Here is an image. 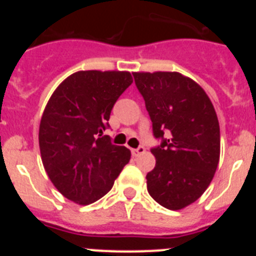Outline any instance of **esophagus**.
Here are the masks:
<instances>
[{"mask_svg": "<svg viewBox=\"0 0 256 256\" xmlns=\"http://www.w3.org/2000/svg\"><path fill=\"white\" fill-rule=\"evenodd\" d=\"M144 146H140V148H133L132 150V155L133 156H140V155H142V154L144 152Z\"/></svg>", "mask_w": 256, "mask_h": 256, "instance_id": "34e87169", "label": "esophagus"}]
</instances>
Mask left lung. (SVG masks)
Instances as JSON below:
<instances>
[{
    "label": "left lung",
    "mask_w": 256,
    "mask_h": 256,
    "mask_svg": "<svg viewBox=\"0 0 256 256\" xmlns=\"http://www.w3.org/2000/svg\"><path fill=\"white\" fill-rule=\"evenodd\" d=\"M133 76L154 136L162 138L151 148L156 165L146 176L148 191L162 206L180 210L195 202L214 177L220 155L218 116L204 90L188 76L177 72Z\"/></svg>",
    "instance_id": "obj_1"
}]
</instances>
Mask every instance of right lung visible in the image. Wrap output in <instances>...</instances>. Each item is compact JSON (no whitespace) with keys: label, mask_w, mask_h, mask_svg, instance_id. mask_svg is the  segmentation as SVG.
Returning a JSON list of instances; mask_svg holds the SVG:
<instances>
[{"label":"right lung","mask_w":256,"mask_h":256,"mask_svg":"<svg viewBox=\"0 0 256 256\" xmlns=\"http://www.w3.org/2000/svg\"><path fill=\"white\" fill-rule=\"evenodd\" d=\"M130 72L82 70L68 76L50 97L40 124V150L47 176L61 195L90 205L112 190L130 151L112 144L110 112L132 84Z\"/></svg>","instance_id":"1"}]
</instances>
